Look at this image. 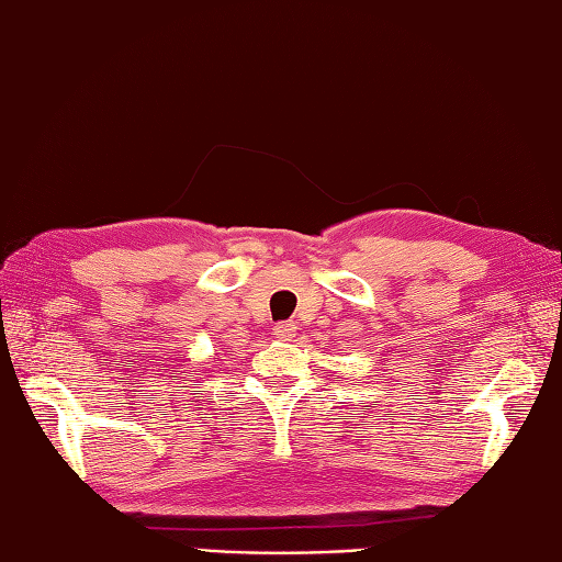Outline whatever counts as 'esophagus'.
<instances>
[{"mask_svg":"<svg viewBox=\"0 0 562 562\" xmlns=\"http://www.w3.org/2000/svg\"><path fill=\"white\" fill-rule=\"evenodd\" d=\"M273 334H277V339L281 341H291L295 336V324L293 322H281L273 327Z\"/></svg>","mask_w":562,"mask_h":562,"instance_id":"1","label":"esophagus"}]
</instances>
